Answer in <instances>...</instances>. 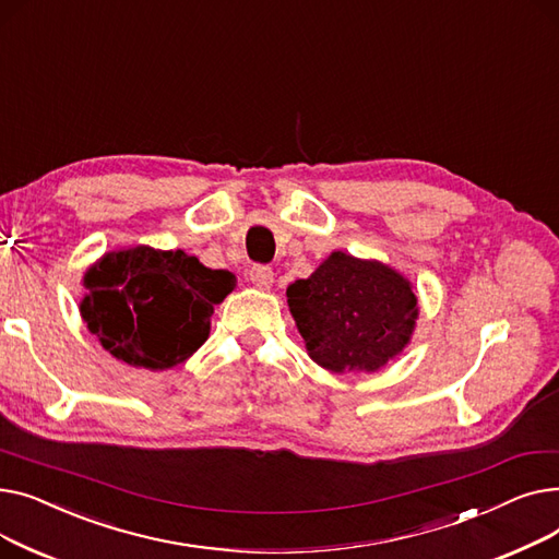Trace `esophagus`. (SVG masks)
I'll return each instance as SVG.
<instances>
[{
  "label": "esophagus",
  "instance_id": "esophagus-1",
  "mask_svg": "<svg viewBox=\"0 0 559 559\" xmlns=\"http://www.w3.org/2000/svg\"><path fill=\"white\" fill-rule=\"evenodd\" d=\"M249 281L258 289H270L274 285V272L270 267H264V264H255L249 272Z\"/></svg>",
  "mask_w": 559,
  "mask_h": 559
}]
</instances>
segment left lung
<instances>
[{
  "mask_svg": "<svg viewBox=\"0 0 559 559\" xmlns=\"http://www.w3.org/2000/svg\"><path fill=\"white\" fill-rule=\"evenodd\" d=\"M287 306L308 356L331 373H373L413 340L415 287L380 260L333 251L287 287Z\"/></svg>",
  "mask_w": 559,
  "mask_h": 559,
  "instance_id": "left-lung-1",
  "label": "left lung"
}]
</instances>
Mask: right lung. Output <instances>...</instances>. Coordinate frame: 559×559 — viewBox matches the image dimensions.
<instances>
[{"instance_id":"obj_1","label":"right lung","mask_w":559,"mask_h":559,"mask_svg":"<svg viewBox=\"0 0 559 559\" xmlns=\"http://www.w3.org/2000/svg\"><path fill=\"white\" fill-rule=\"evenodd\" d=\"M83 287L79 312L108 354L163 371L209 340L215 306L235 289V276L181 249L140 245L104 253L85 270Z\"/></svg>"}]
</instances>
